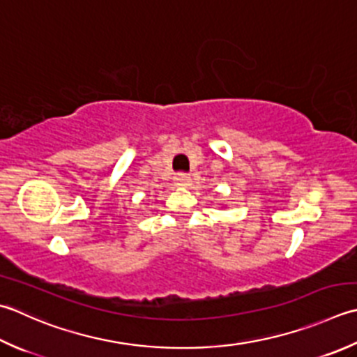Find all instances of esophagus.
<instances>
[{
	"instance_id": "esophagus-1",
	"label": "esophagus",
	"mask_w": 357,
	"mask_h": 357,
	"mask_svg": "<svg viewBox=\"0 0 357 357\" xmlns=\"http://www.w3.org/2000/svg\"><path fill=\"white\" fill-rule=\"evenodd\" d=\"M174 179L178 181V183H188V181H190V174L188 173H185V172H179L176 176H174Z\"/></svg>"
}]
</instances>
